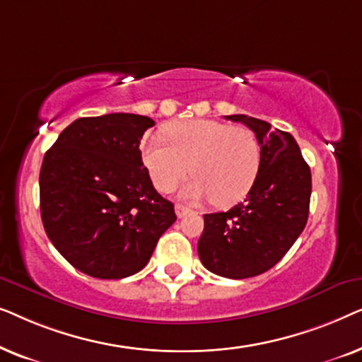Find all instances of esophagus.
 Instances as JSON below:
<instances>
[{
    "mask_svg": "<svg viewBox=\"0 0 362 362\" xmlns=\"http://www.w3.org/2000/svg\"><path fill=\"white\" fill-rule=\"evenodd\" d=\"M191 212L189 207H186L185 204H176V216L177 217H185Z\"/></svg>",
    "mask_w": 362,
    "mask_h": 362,
    "instance_id": "esophagus-1",
    "label": "esophagus"
}]
</instances>
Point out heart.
Returning <instances> with one entry per match:
<instances>
[{"label":"heart","mask_w":362,"mask_h":362,"mask_svg":"<svg viewBox=\"0 0 362 362\" xmlns=\"http://www.w3.org/2000/svg\"><path fill=\"white\" fill-rule=\"evenodd\" d=\"M163 135H146L140 146L158 189L171 191L189 170L194 177L181 189L186 199L232 206L249 194L260 170V146L249 128L192 118L168 123Z\"/></svg>","instance_id":"b5f03b06"}]
</instances>
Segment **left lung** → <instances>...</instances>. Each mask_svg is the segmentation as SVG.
Listing matches in <instances>:
<instances>
[{
	"label": "left lung",
	"instance_id": "8db88e82",
	"mask_svg": "<svg viewBox=\"0 0 362 362\" xmlns=\"http://www.w3.org/2000/svg\"><path fill=\"white\" fill-rule=\"evenodd\" d=\"M255 133L260 170L244 202L204 214L197 242L202 265L226 279H250L284 259L303 232L310 212L311 171L290 133L247 115H227Z\"/></svg>",
	"mask_w": 362,
	"mask_h": 362
}]
</instances>
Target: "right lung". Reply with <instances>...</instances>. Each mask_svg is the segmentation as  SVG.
Wrapping results in <instances>:
<instances>
[{"label":"right lung","instance_id":"right-lung-1","mask_svg":"<svg viewBox=\"0 0 362 362\" xmlns=\"http://www.w3.org/2000/svg\"><path fill=\"white\" fill-rule=\"evenodd\" d=\"M150 117H83L62 130L39 175L41 217L49 240L83 274L118 280L140 272L175 206L153 187L140 140Z\"/></svg>","mask_w":362,"mask_h":362}]
</instances>
